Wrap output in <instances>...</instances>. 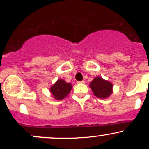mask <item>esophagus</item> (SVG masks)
<instances>
[{
	"label": "esophagus",
	"mask_w": 149,
	"mask_h": 149,
	"mask_svg": "<svg viewBox=\"0 0 149 149\" xmlns=\"http://www.w3.org/2000/svg\"><path fill=\"white\" fill-rule=\"evenodd\" d=\"M85 83V80H82V81H78V82H77V83H78V84H84Z\"/></svg>",
	"instance_id": "34e87169"
}]
</instances>
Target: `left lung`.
Segmentation results:
<instances>
[{
  "label": "left lung",
  "instance_id": "obj_1",
  "mask_svg": "<svg viewBox=\"0 0 149 149\" xmlns=\"http://www.w3.org/2000/svg\"><path fill=\"white\" fill-rule=\"evenodd\" d=\"M90 88L94 95L100 99L107 98L113 92L112 83L99 76L94 78L90 83Z\"/></svg>",
  "mask_w": 149,
  "mask_h": 149
}]
</instances>
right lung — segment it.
<instances>
[{"instance_id":"1","label":"right lung","mask_w":149,"mask_h":149,"mask_svg":"<svg viewBox=\"0 0 149 149\" xmlns=\"http://www.w3.org/2000/svg\"><path fill=\"white\" fill-rule=\"evenodd\" d=\"M71 88L72 85L71 83H66L64 80L59 79L54 85L51 86L49 90L52 97L55 100H61L69 95Z\"/></svg>"}]
</instances>
